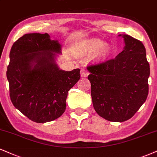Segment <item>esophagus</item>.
Here are the masks:
<instances>
[{"instance_id":"34e87169","label":"esophagus","mask_w":157,"mask_h":157,"mask_svg":"<svg viewBox=\"0 0 157 157\" xmlns=\"http://www.w3.org/2000/svg\"><path fill=\"white\" fill-rule=\"evenodd\" d=\"M88 75H89V72L86 69L81 70V76H82V78H85V77L87 76Z\"/></svg>"}]
</instances>
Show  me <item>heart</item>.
Returning a JSON list of instances; mask_svg holds the SVG:
<instances>
[{"label": "heart", "mask_w": 157, "mask_h": 157, "mask_svg": "<svg viewBox=\"0 0 157 157\" xmlns=\"http://www.w3.org/2000/svg\"><path fill=\"white\" fill-rule=\"evenodd\" d=\"M75 50L81 56L92 55L94 61L100 62L106 59L111 52V46L108 43L97 38L79 40L75 44Z\"/></svg>", "instance_id": "1"}]
</instances>
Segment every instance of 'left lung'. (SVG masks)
Here are the masks:
<instances>
[{
	"mask_svg": "<svg viewBox=\"0 0 157 157\" xmlns=\"http://www.w3.org/2000/svg\"><path fill=\"white\" fill-rule=\"evenodd\" d=\"M119 36L124 41L123 51L87 70L95 111L108 121L122 122L132 118L146 100L150 66L142 42L128 35Z\"/></svg>",
	"mask_w": 157,
	"mask_h": 157,
	"instance_id": "1",
	"label": "left lung"
}]
</instances>
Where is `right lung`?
Segmentation results:
<instances>
[{
    "label": "right lung",
    "instance_id": "obj_1",
    "mask_svg": "<svg viewBox=\"0 0 157 157\" xmlns=\"http://www.w3.org/2000/svg\"><path fill=\"white\" fill-rule=\"evenodd\" d=\"M61 44L48 33H28L13 43L6 76L14 107L37 123L52 121L66 108L68 91L80 79V70L65 71L56 63Z\"/></svg>",
    "mask_w": 157,
    "mask_h": 157
}]
</instances>
